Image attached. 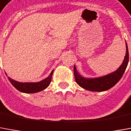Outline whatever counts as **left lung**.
I'll return each mask as SVG.
<instances>
[{"instance_id": "left-lung-1", "label": "left lung", "mask_w": 131, "mask_h": 131, "mask_svg": "<svg viewBox=\"0 0 131 131\" xmlns=\"http://www.w3.org/2000/svg\"><path fill=\"white\" fill-rule=\"evenodd\" d=\"M126 56H125L122 64L120 66V67L116 71L108 75L101 76V77L85 78L82 76L78 72L75 66H74L73 71H74V77L75 82L81 86V88L86 89L88 91H107L113 87L122 78L123 75L126 71L128 63L129 53H128V45H127L126 42Z\"/></svg>"}]
</instances>
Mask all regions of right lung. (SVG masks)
<instances>
[{
  "label": "right lung",
  "mask_w": 131,
  "mask_h": 131,
  "mask_svg": "<svg viewBox=\"0 0 131 131\" xmlns=\"http://www.w3.org/2000/svg\"><path fill=\"white\" fill-rule=\"evenodd\" d=\"M53 73V70L51 71L50 75L47 78H46L45 79H43L39 82H36V83H33V82L22 83V82L15 81L10 77H8V78L9 81L10 82V83L19 91L22 92V93H38V92L41 91L44 89H46L50 85ZM5 74L6 75H8L6 73H5Z\"/></svg>",
  "instance_id": "obj_1"
}]
</instances>
